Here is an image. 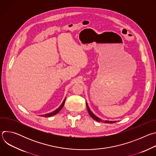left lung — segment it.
Listing matches in <instances>:
<instances>
[{"label":"left lung","instance_id":"1","mask_svg":"<svg viewBox=\"0 0 156 156\" xmlns=\"http://www.w3.org/2000/svg\"><path fill=\"white\" fill-rule=\"evenodd\" d=\"M86 107H87V111H88V113H89V114L90 115V116L94 119V120H96V121H98V122H104V123H115L116 122L115 121V122H114V121H110V122H109V121H103V120H101V119H100L99 118H98V117H96V115H94V114L91 112V110L90 109V108H89V107H88V105H87V104L86 103Z\"/></svg>","mask_w":156,"mask_h":156}]
</instances>
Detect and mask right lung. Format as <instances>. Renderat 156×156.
I'll list each match as a JSON object with an SVG mask.
<instances>
[{"label": "right lung", "instance_id": "obj_1", "mask_svg": "<svg viewBox=\"0 0 156 156\" xmlns=\"http://www.w3.org/2000/svg\"><path fill=\"white\" fill-rule=\"evenodd\" d=\"M65 100L63 101L62 105H61L57 110H55V111H54V112H51V113H49V114H46V115H41V116L48 117H51V116H52V115H54L57 114V113L59 112V111L63 108V105H64V104H65Z\"/></svg>", "mask_w": 156, "mask_h": 156}]
</instances>
